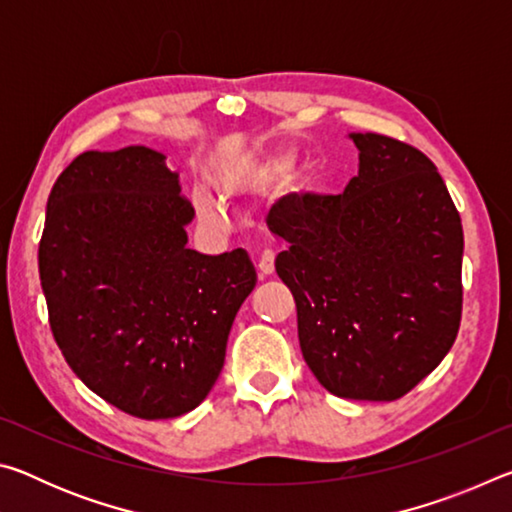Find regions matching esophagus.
Returning <instances> with one entry per match:
<instances>
[{"label": "esophagus", "instance_id": "34e87169", "mask_svg": "<svg viewBox=\"0 0 512 512\" xmlns=\"http://www.w3.org/2000/svg\"><path fill=\"white\" fill-rule=\"evenodd\" d=\"M257 271L262 273L264 277L273 275V271H275V255L271 253V250H264L262 257H259V262H257Z\"/></svg>", "mask_w": 512, "mask_h": 512}]
</instances>
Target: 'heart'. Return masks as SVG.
<instances>
[{
    "label": "heart",
    "instance_id": "heart-1",
    "mask_svg": "<svg viewBox=\"0 0 512 512\" xmlns=\"http://www.w3.org/2000/svg\"><path fill=\"white\" fill-rule=\"evenodd\" d=\"M289 160H282V158H273V160H266V162H253V164H244V167H237V169H230L225 176L221 178L219 189L223 198H232L239 196V189L248 185V183H257V180H271L275 176H284V173L289 171ZM196 207L198 212L205 221L216 223L221 219V210L219 205H216L210 196L205 194H198L196 196Z\"/></svg>",
    "mask_w": 512,
    "mask_h": 512
}]
</instances>
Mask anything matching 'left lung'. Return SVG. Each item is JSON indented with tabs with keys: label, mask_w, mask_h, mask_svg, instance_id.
<instances>
[{
	"label": "left lung",
	"mask_w": 512,
	"mask_h": 512,
	"mask_svg": "<svg viewBox=\"0 0 512 512\" xmlns=\"http://www.w3.org/2000/svg\"><path fill=\"white\" fill-rule=\"evenodd\" d=\"M359 173L339 196H311L275 235V271L293 293L307 366L329 393L393 402L456 341L463 225L427 155L352 133Z\"/></svg>",
	"instance_id": "obj_1"
}]
</instances>
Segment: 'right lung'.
<instances>
[{"mask_svg":"<svg viewBox=\"0 0 512 512\" xmlns=\"http://www.w3.org/2000/svg\"><path fill=\"white\" fill-rule=\"evenodd\" d=\"M194 207L146 146L85 151L51 187L38 248L51 334L90 391L140 420L212 391L257 273L246 250L187 248Z\"/></svg>","mask_w":512,"mask_h":512,"instance_id":"right-lung-1","label":"right lung"}]
</instances>
